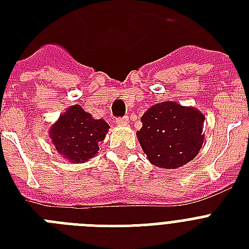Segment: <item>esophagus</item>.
Returning a JSON list of instances; mask_svg holds the SVG:
<instances>
[{
  "instance_id": "esophagus-1",
  "label": "esophagus",
  "mask_w": 249,
  "mask_h": 249,
  "mask_svg": "<svg viewBox=\"0 0 249 249\" xmlns=\"http://www.w3.org/2000/svg\"><path fill=\"white\" fill-rule=\"evenodd\" d=\"M116 124L119 126H123V125L128 124V117H121V119H116Z\"/></svg>"
}]
</instances>
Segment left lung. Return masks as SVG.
Listing matches in <instances>:
<instances>
[{
	"instance_id": "left-lung-1",
	"label": "left lung",
	"mask_w": 249,
	"mask_h": 249,
	"mask_svg": "<svg viewBox=\"0 0 249 249\" xmlns=\"http://www.w3.org/2000/svg\"><path fill=\"white\" fill-rule=\"evenodd\" d=\"M205 115L178 102L156 103L141 117L137 138L152 165L177 169L191 161L204 143Z\"/></svg>"
}]
</instances>
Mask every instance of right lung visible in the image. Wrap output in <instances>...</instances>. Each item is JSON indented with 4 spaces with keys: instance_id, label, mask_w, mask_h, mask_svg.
Wrapping results in <instances>:
<instances>
[{
    "instance_id": "1",
    "label": "right lung",
    "mask_w": 249,
    "mask_h": 249,
    "mask_svg": "<svg viewBox=\"0 0 249 249\" xmlns=\"http://www.w3.org/2000/svg\"><path fill=\"white\" fill-rule=\"evenodd\" d=\"M103 119H94L80 105L70 106L50 125L49 137L55 151L73 164L85 163L99 151V142L108 133Z\"/></svg>"
}]
</instances>
